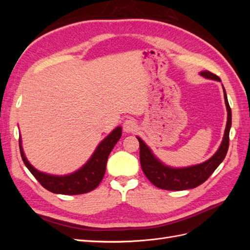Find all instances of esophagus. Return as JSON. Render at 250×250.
Returning a JSON list of instances; mask_svg holds the SVG:
<instances>
[{"mask_svg": "<svg viewBox=\"0 0 250 250\" xmlns=\"http://www.w3.org/2000/svg\"><path fill=\"white\" fill-rule=\"evenodd\" d=\"M123 128L126 132H131L137 128V122L133 119H127L124 121Z\"/></svg>", "mask_w": 250, "mask_h": 250, "instance_id": "1", "label": "esophagus"}]
</instances>
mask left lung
Masks as SVG:
<instances>
[{
    "mask_svg": "<svg viewBox=\"0 0 250 250\" xmlns=\"http://www.w3.org/2000/svg\"><path fill=\"white\" fill-rule=\"evenodd\" d=\"M200 75L208 79L221 81L217 75L210 73L209 71H202L200 72ZM223 90L226 108H228V123H226L224 137L220 148L206 163L183 169L166 167L153 156L150 149L145 145V143L138 138L140 143L141 167L151 184L163 188V190L169 191H183L188 190V188H194L203 184L218 168V166L223 162L229 146V130L231 126V109L224 87Z\"/></svg>",
    "mask_w": 250,
    "mask_h": 250,
    "instance_id": "obj_1",
    "label": "left lung"
}]
</instances>
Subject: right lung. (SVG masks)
I'll return each instance as SVG.
<instances>
[{"label":"right lung","instance_id":"obj_1","mask_svg":"<svg viewBox=\"0 0 250 250\" xmlns=\"http://www.w3.org/2000/svg\"><path fill=\"white\" fill-rule=\"evenodd\" d=\"M121 135H122V128L118 127L100 143L86 165L83 166L77 172L66 176H52L34 169L26 160L25 154L22 152L21 140L19 142L22 162L44 188L56 194L79 195L93 191L99 186L106 170L108 155L120 140Z\"/></svg>","mask_w":250,"mask_h":250}]
</instances>
